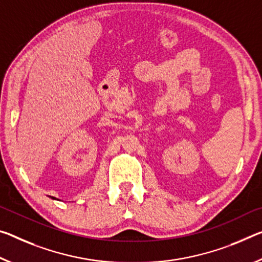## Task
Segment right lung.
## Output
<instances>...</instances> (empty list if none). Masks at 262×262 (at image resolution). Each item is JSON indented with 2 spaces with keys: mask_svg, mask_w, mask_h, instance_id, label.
Returning <instances> with one entry per match:
<instances>
[{
  "mask_svg": "<svg viewBox=\"0 0 262 262\" xmlns=\"http://www.w3.org/2000/svg\"><path fill=\"white\" fill-rule=\"evenodd\" d=\"M51 198H52V199H56V198H55V197H51Z\"/></svg>",
  "mask_w": 262,
  "mask_h": 262,
  "instance_id": "add662e5",
  "label": "right lung"
}]
</instances>
